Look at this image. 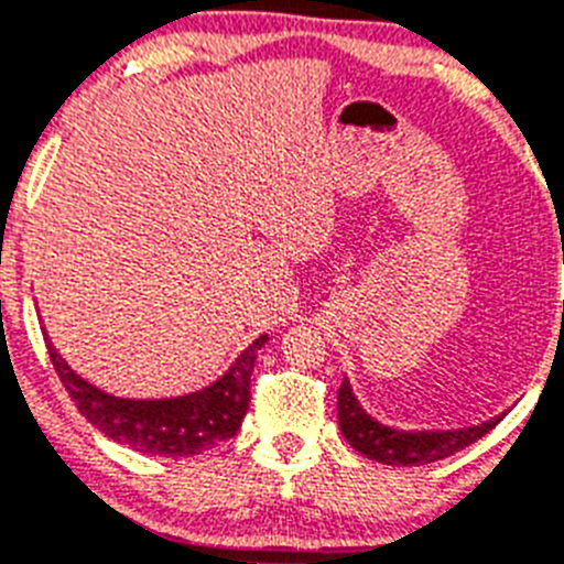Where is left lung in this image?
I'll return each mask as SVG.
<instances>
[{
    "label": "left lung",
    "mask_w": 564,
    "mask_h": 564,
    "mask_svg": "<svg viewBox=\"0 0 564 564\" xmlns=\"http://www.w3.org/2000/svg\"><path fill=\"white\" fill-rule=\"evenodd\" d=\"M337 419L345 441H348L357 453H362L365 458L390 466H421L435 464V460H444L449 458V455L466 449L469 444L484 438L489 430H495V424L503 419V415L484 421L478 427L421 430V433H408V430H393L388 427V424H379L377 419H370V415L359 408L351 384L343 379L337 399Z\"/></svg>",
    "instance_id": "left-lung-1"
}]
</instances>
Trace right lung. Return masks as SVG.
Here are the masks:
<instances>
[{"instance_id":"1","label":"right lung","mask_w":564,"mask_h":564,"mask_svg":"<svg viewBox=\"0 0 564 564\" xmlns=\"http://www.w3.org/2000/svg\"><path fill=\"white\" fill-rule=\"evenodd\" d=\"M267 343V334L258 337L219 382L199 393L180 399H118L93 388L75 373L53 345L47 343L50 362L67 388L75 408L93 421L104 435L137 453L151 455H199L232 438L250 408V377L256 368L258 348Z\"/></svg>"}]
</instances>
